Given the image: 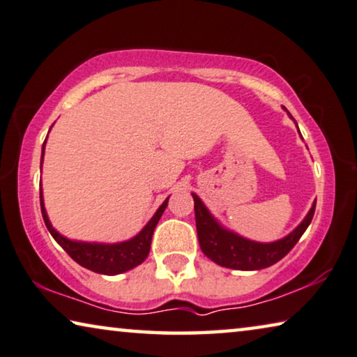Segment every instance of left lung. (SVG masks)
<instances>
[{
	"label": "left lung",
	"mask_w": 357,
	"mask_h": 357,
	"mask_svg": "<svg viewBox=\"0 0 357 357\" xmlns=\"http://www.w3.org/2000/svg\"><path fill=\"white\" fill-rule=\"evenodd\" d=\"M191 196L195 199L196 231L201 250L204 252L207 259L215 261L217 265L243 271L263 270V268L271 266L284 259L292 250L294 245L298 243L306 228L310 227L316 209V202H312L308 215L303 218V222L292 233L287 234L286 238L274 241V243L265 244L245 239L243 236L229 231V229H225L211 215L204 202L195 193Z\"/></svg>",
	"instance_id": "obj_1"
}]
</instances>
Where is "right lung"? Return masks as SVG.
Listing matches in <instances>:
<instances>
[{"instance_id": "add662e5", "label": "right lung", "mask_w": 357, "mask_h": 357, "mask_svg": "<svg viewBox=\"0 0 357 357\" xmlns=\"http://www.w3.org/2000/svg\"><path fill=\"white\" fill-rule=\"evenodd\" d=\"M45 145H46V140L45 144H43V150H41V164H43V156H45ZM40 201H41V213H43V218H45V223L49 229V233H51L52 238L62 245V249L67 252L71 259H73L76 263H79L81 266L87 268V270L98 274H108V276H113V274H119V273L132 270V268H135L137 265H140V263L146 259L148 254H150L153 231H155L162 212L166 211L169 197L162 202L160 209L156 211L155 215L151 217V220L145 225L144 229H142L139 234L134 236L132 239L124 241V243H116V244L81 243V241L67 239L65 236L56 231V229L52 228L51 222H49L47 213L45 209V202H43L41 188H40Z\"/></svg>"}]
</instances>
